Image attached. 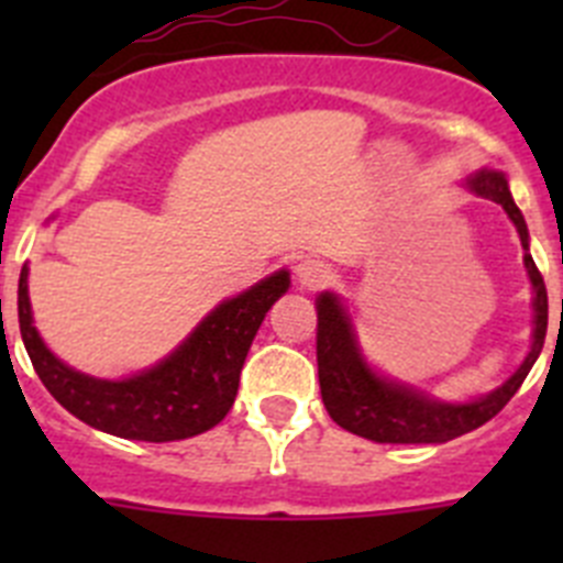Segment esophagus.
Returning a JSON list of instances; mask_svg holds the SVG:
<instances>
[{
    "instance_id": "1",
    "label": "esophagus",
    "mask_w": 563,
    "mask_h": 563,
    "mask_svg": "<svg viewBox=\"0 0 563 563\" xmlns=\"http://www.w3.org/2000/svg\"><path fill=\"white\" fill-rule=\"evenodd\" d=\"M292 273H296L298 287H305V290H318V287H324L327 278H330L327 267L312 256L298 258L296 267H292Z\"/></svg>"
}]
</instances>
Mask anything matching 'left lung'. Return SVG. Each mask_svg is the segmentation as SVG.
I'll use <instances>...</instances> for the list:
<instances>
[{
    "label": "left lung",
    "mask_w": 563,
    "mask_h": 563,
    "mask_svg": "<svg viewBox=\"0 0 563 563\" xmlns=\"http://www.w3.org/2000/svg\"><path fill=\"white\" fill-rule=\"evenodd\" d=\"M465 186L485 200H494L505 208L510 222L516 225L525 247V271L533 287V341L519 369L507 377L487 395L465 402H449L429 391L417 389L411 383L386 377L366 361L361 343H357L355 324L341 298L335 292H321L316 298L318 310V383H321V400L327 411L341 429L372 442H449L454 437L485 426L490 417L499 415L507 400L519 391L527 372L533 369L544 350L547 335V287L530 256V233L521 217L514 194L507 186V177L494 168H482L471 174Z\"/></svg>",
    "instance_id": "8db88e82"
}]
</instances>
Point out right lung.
Here are the masks:
<instances>
[{
    "label": "right lung",
    "mask_w": 563,
    "mask_h": 563,
    "mask_svg": "<svg viewBox=\"0 0 563 563\" xmlns=\"http://www.w3.org/2000/svg\"><path fill=\"white\" fill-rule=\"evenodd\" d=\"M27 273L24 265L19 276V330L49 395L92 429L143 442L188 440L225 420L253 338L267 310L290 290V273H271L251 290L220 301L163 361L121 380H107L73 369L47 350L33 324Z\"/></svg>",
    "instance_id": "add662e5"
}]
</instances>
